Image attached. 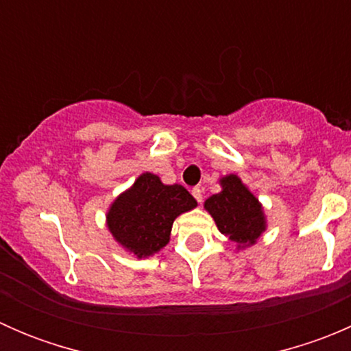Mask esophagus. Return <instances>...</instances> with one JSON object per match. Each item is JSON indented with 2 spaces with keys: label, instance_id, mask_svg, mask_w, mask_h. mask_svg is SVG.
<instances>
[{
  "label": "esophagus",
  "instance_id": "1",
  "mask_svg": "<svg viewBox=\"0 0 351 351\" xmlns=\"http://www.w3.org/2000/svg\"><path fill=\"white\" fill-rule=\"evenodd\" d=\"M202 193H204V190H202L200 186H195V189L192 190V195L195 197V200L198 202V204H200V202H202Z\"/></svg>",
  "mask_w": 351,
  "mask_h": 351
}]
</instances>
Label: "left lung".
Segmentation results:
<instances>
[{
    "mask_svg": "<svg viewBox=\"0 0 351 351\" xmlns=\"http://www.w3.org/2000/svg\"><path fill=\"white\" fill-rule=\"evenodd\" d=\"M219 185L221 192L208 197L204 208L236 250L253 246L268 228L263 205L236 173L221 176Z\"/></svg>",
    "mask_w": 351,
    "mask_h": 351,
    "instance_id": "obj_1",
    "label": "left lung"
}]
</instances>
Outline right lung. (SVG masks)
I'll use <instances>...</instances> for the list:
<instances>
[{"label":"right lung","instance_id":"right-lung-1","mask_svg":"<svg viewBox=\"0 0 351 351\" xmlns=\"http://www.w3.org/2000/svg\"><path fill=\"white\" fill-rule=\"evenodd\" d=\"M197 207L185 186L165 185L158 175L141 173L110 204L107 228L115 243L136 258H149L169 243L173 222Z\"/></svg>","mask_w":351,"mask_h":351}]
</instances>
